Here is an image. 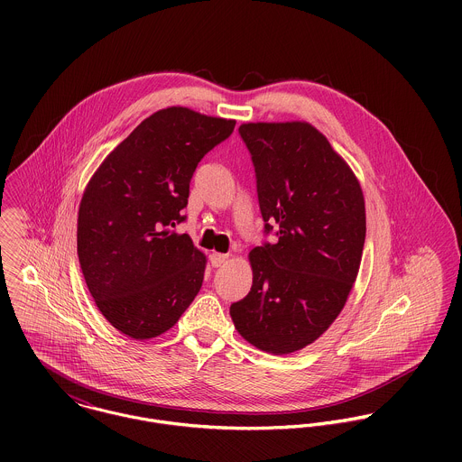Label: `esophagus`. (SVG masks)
I'll use <instances>...</instances> for the list:
<instances>
[{
    "mask_svg": "<svg viewBox=\"0 0 462 462\" xmlns=\"http://www.w3.org/2000/svg\"><path fill=\"white\" fill-rule=\"evenodd\" d=\"M227 262V256L226 254H218V253H213L211 256H209V263L211 266H215V268H218V266H222V264Z\"/></svg>",
    "mask_w": 462,
    "mask_h": 462,
    "instance_id": "esophagus-1",
    "label": "esophagus"
}]
</instances>
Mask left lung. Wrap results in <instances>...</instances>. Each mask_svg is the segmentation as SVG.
Returning a JSON list of instances; mask_svg holds the SVG:
<instances>
[{
    "instance_id": "8db88e82",
    "label": "left lung",
    "mask_w": 462,
    "mask_h": 462,
    "mask_svg": "<svg viewBox=\"0 0 462 462\" xmlns=\"http://www.w3.org/2000/svg\"><path fill=\"white\" fill-rule=\"evenodd\" d=\"M238 133L254 163L264 235L275 227L277 242L251 251V291L229 313L251 345L282 356L320 337L343 310L365 247V198L311 125L247 123Z\"/></svg>"
}]
</instances>
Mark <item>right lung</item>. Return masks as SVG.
Listing matches in <instances>:
<instances>
[{
  "instance_id": "obj_1",
  "label": "right lung",
  "mask_w": 462,
  "mask_h": 462,
  "mask_svg": "<svg viewBox=\"0 0 462 462\" xmlns=\"http://www.w3.org/2000/svg\"><path fill=\"white\" fill-rule=\"evenodd\" d=\"M235 121L171 106L142 121L101 163L78 211L79 266L101 315L123 334L171 329L202 286L206 258L174 227L199 162Z\"/></svg>"
}]
</instances>
